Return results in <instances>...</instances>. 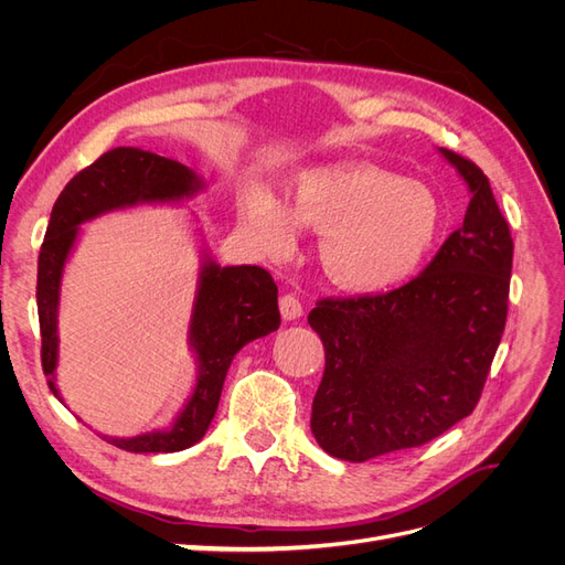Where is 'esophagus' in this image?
<instances>
[{
  "label": "esophagus",
  "instance_id": "1",
  "mask_svg": "<svg viewBox=\"0 0 565 565\" xmlns=\"http://www.w3.org/2000/svg\"><path fill=\"white\" fill-rule=\"evenodd\" d=\"M280 313L285 320H297L303 316V306L295 295H285L280 297Z\"/></svg>",
  "mask_w": 565,
  "mask_h": 565
}]
</instances>
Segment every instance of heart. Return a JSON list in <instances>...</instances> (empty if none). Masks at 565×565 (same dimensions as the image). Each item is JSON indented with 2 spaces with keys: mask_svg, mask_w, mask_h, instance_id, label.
<instances>
[{
  "mask_svg": "<svg viewBox=\"0 0 565 565\" xmlns=\"http://www.w3.org/2000/svg\"><path fill=\"white\" fill-rule=\"evenodd\" d=\"M243 216L268 256L295 247L297 226L320 233L324 273L351 292H384L407 280L443 226V207L429 185L367 162L306 169L289 185L287 207L254 191Z\"/></svg>",
  "mask_w": 565,
  "mask_h": 565,
  "instance_id": "obj_1",
  "label": "heart"
}]
</instances>
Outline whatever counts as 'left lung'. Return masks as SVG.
<instances>
[{
	"mask_svg": "<svg viewBox=\"0 0 565 565\" xmlns=\"http://www.w3.org/2000/svg\"><path fill=\"white\" fill-rule=\"evenodd\" d=\"M469 188L461 224L415 280L377 297L322 299L311 431L339 459L417 448L473 413L507 322L514 243L488 177L446 148Z\"/></svg>",
	"mask_w": 565,
	"mask_h": 565,
	"instance_id": "1",
	"label": "left lung"
}]
</instances>
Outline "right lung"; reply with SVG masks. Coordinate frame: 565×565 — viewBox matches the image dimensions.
<instances>
[{
    "label": "right lung",
    "instance_id": "1",
    "mask_svg": "<svg viewBox=\"0 0 565 565\" xmlns=\"http://www.w3.org/2000/svg\"><path fill=\"white\" fill-rule=\"evenodd\" d=\"M207 183L195 169L141 148H113L104 152L63 188L38 262V311L42 330V367L49 388L63 403L56 386L58 367V309L65 264L71 259L82 226L141 204H183L202 193ZM202 241V233L198 228ZM280 328L278 287L259 266H221L210 249L200 247V270L188 320V347L195 355V386L167 429L139 436H104L127 452H179L207 434L216 415L221 388L235 353L254 339Z\"/></svg>",
    "mask_w": 565,
    "mask_h": 565
}]
</instances>
